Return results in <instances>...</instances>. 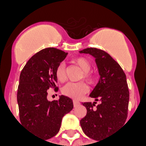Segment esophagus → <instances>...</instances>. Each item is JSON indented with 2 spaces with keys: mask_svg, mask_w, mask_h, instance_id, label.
Here are the masks:
<instances>
[{
  "mask_svg": "<svg viewBox=\"0 0 146 146\" xmlns=\"http://www.w3.org/2000/svg\"><path fill=\"white\" fill-rule=\"evenodd\" d=\"M73 106L74 107H76V106H79L80 105V102L78 101H76V100H73Z\"/></svg>",
  "mask_w": 146,
  "mask_h": 146,
  "instance_id": "1",
  "label": "esophagus"
}]
</instances>
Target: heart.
<instances>
[{
	"mask_svg": "<svg viewBox=\"0 0 146 146\" xmlns=\"http://www.w3.org/2000/svg\"><path fill=\"white\" fill-rule=\"evenodd\" d=\"M73 62L83 71L81 79L87 81L88 84H92L94 80V76L90 71L92 66L87 58L84 57H78L73 59ZM55 76L59 82H64L66 79V70L64 64L58 65L55 69ZM88 92V87L84 83H68L62 88V93L69 98L78 99Z\"/></svg>",
	"mask_w": 146,
	"mask_h": 146,
	"instance_id": "obj_1",
	"label": "heart"
}]
</instances>
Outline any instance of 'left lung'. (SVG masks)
I'll use <instances>...</instances> for the list:
<instances>
[{
    "mask_svg": "<svg viewBox=\"0 0 146 146\" xmlns=\"http://www.w3.org/2000/svg\"><path fill=\"white\" fill-rule=\"evenodd\" d=\"M80 53L95 57L100 75L98 84L90 95L95 101H99L100 104L96 107V102H83L87 114L80 122L88 137L99 141L125 123L128 110V86L122 68L107 52L88 48Z\"/></svg>",
    "mask_w": 146,
    "mask_h": 146,
    "instance_id": "1",
    "label": "left lung"
}]
</instances>
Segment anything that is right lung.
<instances>
[{"mask_svg": "<svg viewBox=\"0 0 146 146\" xmlns=\"http://www.w3.org/2000/svg\"><path fill=\"white\" fill-rule=\"evenodd\" d=\"M66 55L57 48L43 49L30 58L19 76L17 102L21 123L45 139L57 134L64 115L73 108L72 99L65 95L51 102L47 98L48 89L58 91L55 69Z\"/></svg>", "mask_w": 146, "mask_h": 146, "instance_id": "obj_1", "label": "right lung"}]
</instances>
